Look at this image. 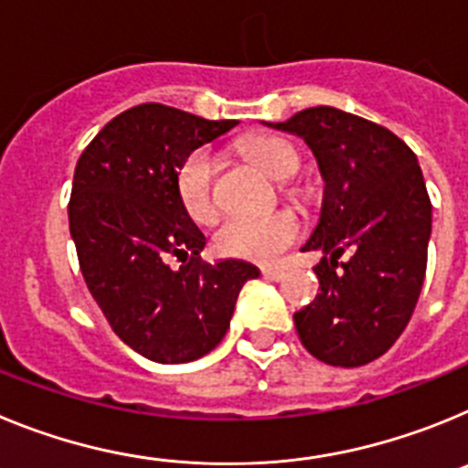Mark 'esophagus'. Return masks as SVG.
Instances as JSON below:
<instances>
[{"instance_id": "obj_1", "label": "esophagus", "mask_w": 468, "mask_h": 468, "mask_svg": "<svg viewBox=\"0 0 468 468\" xmlns=\"http://www.w3.org/2000/svg\"><path fill=\"white\" fill-rule=\"evenodd\" d=\"M262 276L264 279H271V281H283L285 271L279 270V267H267V270H262Z\"/></svg>"}]
</instances>
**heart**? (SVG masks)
Segmentation results:
<instances>
[{
	"label": "heart",
	"mask_w": 468,
	"mask_h": 468,
	"mask_svg": "<svg viewBox=\"0 0 468 468\" xmlns=\"http://www.w3.org/2000/svg\"><path fill=\"white\" fill-rule=\"evenodd\" d=\"M241 152L267 176L285 180L300 168V154L291 143L271 135H255L241 143ZM215 159L208 150H197L176 173L177 198L197 222H210L218 213L213 194ZM302 237V218L291 208L274 210L262 218H229L215 234V246L227 258L270 264Z\"/></svg>",
	"instance_id": "1"
}]
</instances>
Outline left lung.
<instances>
[{
  "instance_id": "1",
  "label": "left lung",
  "mask_w": 468,
  "mask_h": 468,
  "mask_svg": "<svg viewBox=\"0 0 468 468\" xmlns=\"http://www.w3.org/2000/svg\"><path fill=\"white\" fill-rule=\"evenodd\" d=\"M267 126L300 135L325 180L321 220L302 246L324 258L314 267L321 292L292 316L300 342L328 366H366L399 340L424 283L431 201L415 152L328 105Z\"/></svg>"
}]
</instances>
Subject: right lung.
<instances>
[{
	"instance_id": "right-lung-1",
	"label": "right lung",
	"mask_w": 468,
	"mask_h": 468,
	"mask_svg": "<svg viewBox=\"0 0 468 468\" xmlns=\"http://www.w3.org/2000/svg\"><path fill=\"white\" fill-rule=\"evenodd\" d=\"M237 123L144 102L112 119L74 168L68 215L81 274L119 340L150 361L213 351L239 291L260 276L243 260L201 262L206 237L176 189L180 164Z\"/></svg>"
}]
</instances>
